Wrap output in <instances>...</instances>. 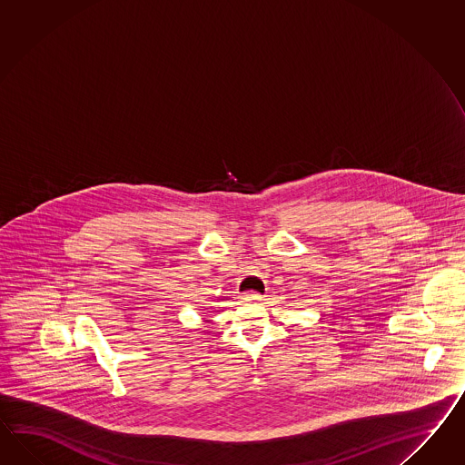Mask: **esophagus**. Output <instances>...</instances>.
I'll list each match as a JSON object with an SVG mask.
<instances>
[{"label":"esophagus","mask_w":465,"mask_h":465,"mask_svg":"<svg viewBox=\"0 0 465 465\" xmlns=\"http://www.w3.org/2000/svg\"><path fill=\"white\" fill-rule=\"evenodd\" d=\"M243 299L250 302H257V301H262V295L259 292H247V294H243Z\"/></svg>","instance_id":"34e87169"}]
</instances>
